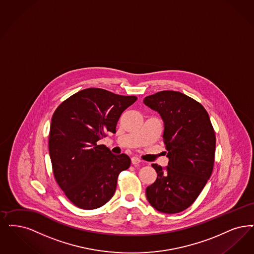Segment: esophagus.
Instances as JSON below:
<instances>
[{"label": "esophagus", "instance_id": "34e87169", "mask_svg": "<svg viewBox=\"0 0 254 254\" xmlns=\"http://www.w3.org/2000/svg\"><path fill=\"white\" fill-rule=\"evenodd\" d=\"M142 161L138 157H132L131 158V163L133 165H137V164H139Z\"/></svg>", "mask_w": 254, "mask_h": 254}]
</instances>
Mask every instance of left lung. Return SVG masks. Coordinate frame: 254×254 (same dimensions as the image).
Here are the masks:
<instances>
[{"mask_svg":"<svg viewBox=\"0 0 254 254\" xmlns=\"http://www.w3.org/2000/svg\"><path fill=\"white\" fill-rule=\"evenodd\" d=\"M143 103L159 112L168 165L153 163L158 174L146 190L153 208L164 213L183 212L201 193L213 172L215 134L202 105L180 91H163Z\"/></svg>","mask_w":254,"mask_h":254,"instance_id":"obj_1","label":"left lung"}]
</instances>
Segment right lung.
Returning a JSON list of instances; mask_svg holds the SVG:
<instances>
[{
    "label": "right lung",
    "instance_id": "obj_1",
    "mask_svg": "<svg viewBox=\"0 0 254 254\" xmlns=\"http://www.w3.org/2000/svg\"><path fill=\"white\" fill-rule=\"evenodd\" d=\"M137 100L97 88L72 94L52 117L49 153L55 179L76 207L93 210L115 193L119 174L130 166L127 154L114 155L97 144L116 132L123 112Z\"/></svg>",
    "mask_w": 254,
    "mask_h": 254
}]
</instances>
